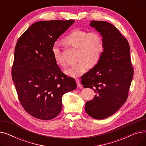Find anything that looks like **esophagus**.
<instances>
[{
	"mask_svg": "<svg viewBox=\"0 0 146 146\" xmlns=\"http://www.w3.org/2000/svg\"><path fill=\"white\" fill-rule=\"evenodd\" d=\"M76 83H77V85L78 87H80L81 86V84H80V80L78 79H76Z\"/></svg>",
	"mask_w": 146,
	"mask_h": 146,
	"instance_id": "34e87169",
	"label": "esophagus"
}]
</instances>
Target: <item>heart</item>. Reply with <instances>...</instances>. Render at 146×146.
<instances>
[{"label":"heart","instance_id":"heart-1","mask_svg":"<svg viewBox=\"0 0 146 146\" xmlns=\"http://www.w3.org/2000/svg\"><path fill=\"white\" fill-rule=\"evenodd\" d=\"M64 41L72 47L79 48V62L69 67L66 73L77 78L85 73L90 66L95 65L102 57L105 50V42L102 35L96 31L89 32L86 30L76 29L68 34ZM52 52L56 62L61 66H65L66 62L62 51L58 44L52 45Z\"/></svg>","mask_w":146,"mask_h":146}]
</instances>
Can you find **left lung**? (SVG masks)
<instances>
[{
	"mask_svg": "<svg viewBox=\"0 0 146 146\" xmlns=\"http://www.w3.org/2000/svg\"><path fill=\"white\" fill-rule=\"evenodd\" d=\"M90 25L102 35L105 50L98 64L82 76L81 83L96 94L86 103V112L102 119L115 113L127 101L134 69L128 42L115 27L98 21H91Z\"/></svg>",
	"mask_w": 146,
	"mask_h": 146,
	"instance_id": "1",
	"label": "left lung"
}]
</instances>
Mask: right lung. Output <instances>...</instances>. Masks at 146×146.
Here are the masks:
<instances>
[{
    "instance_id": "right-lung-1",
    "label": "right lung",
    "mask_w": 146,
    "mask_h": 146,
    "mask_svg": "<svg viewBox=\"0 0 146 146\" xmlns=\"http://www.w3.org/2000/svg\"><path fill=\"white\" fill-rule=\"evenodd\" d=\"M74 21L52 20L34 23L15 46L12 77L19 101L31 115L42 120L56 117L62 108V96L74 90V78L60 70L52 45Z\"/></svg>"
}]
</instances>
